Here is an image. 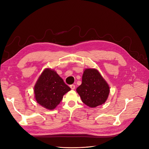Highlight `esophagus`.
<instances>
[{
	"instance_id": "obj_1",
	"label": "esophagus",
	"mask_w": 149,
	"mask_h": 149,
	"mask_svg": "<svg viewBox=\"0 0 149 149\" xmlns=\"http://www.w3.org/2000/svg\"><path fill=\"white\" fill-rule=\"evenodd\" d=\"M70 88H71L72 90H74L75 88V85L72 84V85H70Z\"/></svg>"
}]
</instances>
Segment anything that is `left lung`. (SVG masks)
I'll use <instances>...</instances> for the list:
<instances>
[{"instance_id":"obj_1","label":"left lung","mask_w":149,"mask_h":149,"mask_svg":"<svg viewBox=\"0 0 149 149\" xmlns=\"http://www.w3.org/2000/svg\"><path fill=\"white\" fill-rule=\"evenodd\" d=\"M77 91L83 102L90 107H96L105 103L110 92L109 85L96 69H86L82 83Z\"/></svg>"}]
</instances>
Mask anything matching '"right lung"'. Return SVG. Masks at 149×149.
<instances>
[{"label": "right lung", "mask_w": 149, "mask_h": 149, "mask_svg": "<svg viewBox=\"0 0 149 149\" xmlns=\"http://www.w3.org/2000/svg\"><path fill=\"white\" fill-rule=\"evenodd\" d=\"M71 90L56 71L45 69L34 86L36 101L43 107L53 110L60 103L63 96Z\"/></svg>", "instance_id": "right-lung-1"}]
</instances>
